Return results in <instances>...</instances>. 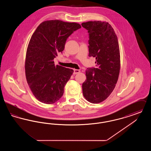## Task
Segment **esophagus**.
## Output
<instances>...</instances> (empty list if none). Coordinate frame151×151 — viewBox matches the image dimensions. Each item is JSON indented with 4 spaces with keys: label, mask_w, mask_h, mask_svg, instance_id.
<instances>
[{
    "label": "esophagus",
    "mask_w": 151,
    "mask_h": 151,
    "mask_svg": "<svg viewBox=\"0 0 151 151\" xmlns=\"http://www.w3.org/2000/svg\"><path fill=\"white\" fill-rule=\"evenodd\" d=\"M80 72V71L79 70H76V69H74L73 70V74L74 75H76V74Z\"/></svg>",
    "instance_id": "esophagus-1"
}]
</instances>
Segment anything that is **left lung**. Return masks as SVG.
<instances>
[{
  "mask_svg": "<svg viewBox=\"0 0 151 151\" xmlns=\"http://www.w3.org/2000/svg\"><path fill=\"white\" fill-rule=\"evenodd\" d=\"M89 40V57L96 58L97 68H89L83 83V93L86 100L99 104L111 93L117 83L120 71V52L116 35L107 22H83Z\"/></svg>",
  "mask_w": 151,
  "mask_h": 151,
  "instance_id": "left-lung-1",
  "label": "left lung"
}]
</instances>
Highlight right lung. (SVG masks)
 Instances as JSON below:
<instances>
[{
    "label": "right lung",
    "mask_w": 151,
    "mask_h": 151,
    "mask_svg": "<svg viewBox=\"0 0 151 151\" xmlns=\"http://www.w3.org/2000/svg\"><path fill=\"white\" fill-rule=\"evenodd\" d=\"M80 28L76 22L47 20L41 23L31 37L26 54L25 76L31 91L40 102L54 104L63 96L73 70L55 66L54 59L64 50L68 37Z\"/></svg>",
    "instance_id": "1"
}]
</instances>
